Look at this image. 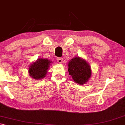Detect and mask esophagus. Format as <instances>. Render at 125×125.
<instances>
[{"label":"esophagus","mask_w":125,"mask_h":125,"mask_svg":"<svg viewBox=\"0 0 125 125\" xmlns=\"http://www.w3.org/2000/svg\"><path fill=\"white\" fill-rule=\"evenodd\" d=\"M62 57H57V61L58 63L59 64H61V63L62 62Z\"/></svg>","instance_id":"esophagus-1"}]
</instances>
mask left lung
Returning <instances> with one entry per match:
<instances>
[{"mask_svg": "<svg viewBox=\"0 0 125 125\" xmlns=\"http://www.w3.org/2000/svg\"><path fill=\"white\" fill-rule=\"evenodd\" d=\"M68 71L75 83L81 85L87 83L92 75L89 64L80 57H75L69 61Z\"/></svg>", "mask_w": 125, "mask_h": 125, "instance_id": "obj_1", "label": "left lung"}]
</instances>
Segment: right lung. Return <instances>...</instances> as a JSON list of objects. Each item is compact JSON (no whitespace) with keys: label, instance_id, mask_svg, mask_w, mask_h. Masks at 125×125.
<instances>
[{"label":"right lung","instance_id":"obj_1","mask_svg":"<svg viewBox=\"0 0 125 125\" xmlns=\"http://www.w3.org/2000/svg\"><path fill=\"white\" fill-rule=\"evenodd\" d=\"M52 61L46 59H38L31 64L28 73L30 76L35 80H41L45 77Z\"/></svg>","mask_w":125,"mask_h":125}]
</instances>
